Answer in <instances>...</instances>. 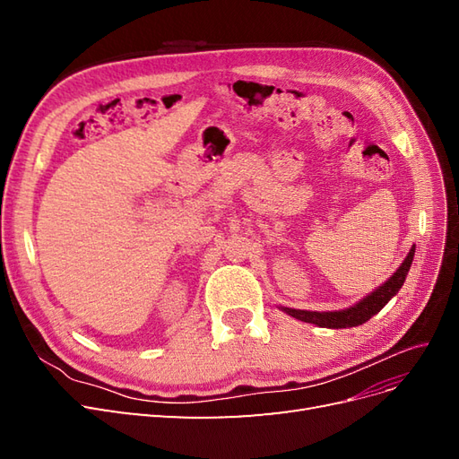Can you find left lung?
I'll use <instances>...</instances> for the list:
<instances>
[{
	"label": "left lung",
	"instance_id": "8db88e82",
	"mask_svg": "<svg viewBox=\"0 0 459 459\" xmlns=\"http://www.w3.org/2000/svg\"><path fill=\"white\" fill-rule=\"evenodd\" d=\"M413 253H415V247H411V251L408 253L404 262H402V266L393 273L391 280L385 281L379 289H375L373 293H369L366 299L356 302L351 308L337 310V312H310V310H295V308L281 307V310L287 312L289 316L300 319V322L314 324L319 327L344 329V327L362 325L371 316L381 312L385 304L398 293L402 285H404L406 275L411 266V260H413Z\"/></svg>",
	"mask_w": 459,
	"mask_h": 459
}]
</instances>
